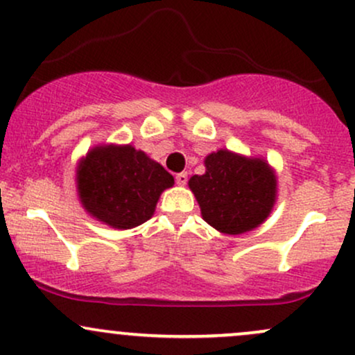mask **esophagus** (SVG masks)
Instances as JSON below:
<instances>
[{
    "label": "esophagus",
    "instance_id": "34e87169",
    "mask_svg": "<svg viewBox=\"0 0 355 355\" xmlns=\"http://www.w3.org/2000/svg\"><path fill=\"white\" fill-rule=\"evenodd\" d=\"M175 182H177L178 185H187V182H189V175H187V172L177 173V177H175Z\"/></svg>",
    "mask_w": 355,
    "mask_h": 355
}]
</instances>
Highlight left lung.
<instances>
[{
    "label": "left lung",
    "instance_id": "left-lung-1",
    "mask_svg": "<svg viewBox=\"0 0 355 355\" xmlns=\"http://www.w3.org/2000/svg\"><path fill=\"white\" fill-rule=\"evenodd\" d=\"M205 173L193 175L189 187L207 223L223 234L237 235L268 217L277 180L266 162L218 150L205 158Z\"/></svg>",
    "mask_w": 355,
    "mask_h": 355
}]
</instances>
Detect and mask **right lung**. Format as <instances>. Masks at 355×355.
I'll list each match as a JSON object with an SVG mask.
<instances>
[{
  "mask_svg": "<svg viewBox=\"0 0 355 355\" xmlns=\"http://www.w3.org/2000/svg\"><path fill=\"white\" fill-rule=\"evenodd\" d=\"M83 207L113 229H133L153 215L173 177L133 146H96L78 166Z\"/></svg>",
  "mask_w": 355,
  "mask_h": 355,
  "instance_id": "right-lung-1",
  "label": "right lung"
}]
</instances>
